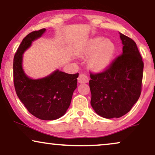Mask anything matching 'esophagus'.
Wrapping results in <instances>:
<instances>
[{"label":"esophagus","mask_w":155,"mask_h":155,"mask_svg":"<svg viewBox=\"0 0 155 155\" xmlns=\"http://www.w3.org/2000/svg\"><path fill=\"white\" fill-rule=\"evenodd\" d=\"M88 76L84 74H81L79 75L78 78V81L79 83H88Z\"/></svg>","instance_id":"obj_1"}]
</instances>
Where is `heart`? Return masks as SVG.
<instances>
[{
	"mask_svg": "<svg viewBox=\"0 0 155 155\" xmlns=\"http://www.w3.org/2000/svg\"><path fill=\"white\" fill-rule=\"evenodd\" d=\"M115 53V46L110 40L95 38L89 41L81 53V56L91 55L88 65L94 70H102L110 64Z\"/></svg>",
	"mask_w": 155,
	"mask_h": 155,
	"instance_id": "b5f03b06",
	"label": "heart"
}]
</instances>
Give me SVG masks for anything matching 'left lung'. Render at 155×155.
<instances>
[{
    "mask_svg": "<svg viewBox=\"0 0 155 155\" xmlns=\"http://www.w3.org/2000/svg\"><path fill=\"white\" fill-rule=\"evenodd\" d=\"M120 34L122 54L98 73L91 72V104L104 118H119L131 110L142 91L143 61L136 43Z\"/></svg>",
    "mask_w": 155,
    "mask_h": 155,
    "instance_id": "left-lung-1",
    "label": "left lung"
}]
</instances>
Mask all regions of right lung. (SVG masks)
I'll return each mask as SVG.
<instances>
[{"label":"right lung","mask_w":155,"mask_h":155,"mask_svg":"<svg viewBox=\"0 0 155 155\" xmlns=\"http://www.w3.org/2000/svg\"><path fill=\"white\" fill-rule=\"evenodd\" d=\"M45 31H34L25 37L13 60V80L17 96L32 115L42 120H55L63 116L70 105L77 87L78 73L70 74L59 70L48 77L34 80L22 69V54L35 39Z\"/></svg>","instance_id":"add662e5"}]
</instances>
